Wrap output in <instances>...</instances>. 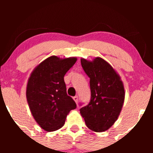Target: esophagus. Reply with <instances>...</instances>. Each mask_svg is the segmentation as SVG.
<instances>
[{
  "instance_id": "esophagus-1",
  "label": "esophagus",
  "mask_w": 153,
  "mask_h": 153,
  "mask_svg": "<svg viewBox=\"0 0 153 153\" xmlns=\"http://www.w3.org/2000/svg\"><path fill=\"white\" fill-rule=\"evenodd\" d=\"M73 100H74V101H75V103L78 104V96H74V97H73Z\"/></svg>"
}]
</instances>
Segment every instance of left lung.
<instances>
[{
	"mask_svg": "<svg viewBox=\"0 0 153 153\" xmlns=\"http://www.w3.org/2000/svg\"><path fill=\"white\" fill-rule=\"evenodd\" d=\"M80 62L90 78L91 97L80 113L88 129L102 132L109 129L120 114L125 96L124 84L112 66L101 57L92 61L81 58Z\"/></svg>",
	"mask_w": 153,
	"mask_h": 153,
	"instance_id": "1",
	"label": "left lung"
}]
</instances>
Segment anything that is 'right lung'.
Wrapping results in <instances>:
<instances>
[{"label":"right lung","instance_id":"add662e5","mask_svg":"<svg viewBox=\"0 0 153 153\" xmlns=\"http://www.w3.org/2000/svg\"><path fill=\"white\" fill-rule=\"evenodd\" d=\"M76 57L59 58L51 56L31 73L26 85V99L33 117L47 131L60 129L67 116L76 108V103L68 96L64 76L74 65Z\"/></svg>","mask_w":153,"mask_h":153}]
</instances>
